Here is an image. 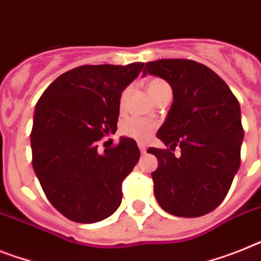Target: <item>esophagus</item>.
I'll return each mask as SVG.
<instances>
[{
	"instance_id": "obj_1",
	"label": "esophagus",
	"mask_w": 261,
	"mask_h": 261,
	"mask_svg": "<svg viewBox=\"0 0 261 261\" xmlns=\"http://www.w3.org/2000/svg\"><path fill=\"white\" fill-rule=\"evenodd\" d=\"M139 149H140V152H141V153H145V152H146V145H145V144L139 143Z\"/></svg>"
}]
</instances>
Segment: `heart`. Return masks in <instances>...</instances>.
Instances as JSON below:
<instances>
[{
	"instance_id": "1",
	"label": "heart",
	"mask_w": 261,
	"mask_h": 261,
	"mask_svg": "<svg viewBox=\"0 0 261 261\" xmlns=\"http://www.w3.org/2000/svg\"><path fill=\"white\" fill-rule=\"evenodd\" d=\"M165 90H171V87L168 85L167 81L161 79H150L148 80L146 83V92L150 96L152 100H156L157 97L160 96L161 93H164ZM129 96V89L122 90L121 96H120V109H124L126 105V100H128ZM154 125L152 121H146L143 118L137 117H130L126 118L121 122L120 125V133L122 136H126V137H130V139H135L137 141H145L150 137V135L153 133Z\"/></svg>"
}]
</instances>
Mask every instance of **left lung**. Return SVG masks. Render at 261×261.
<instances>
[{"label": "left lung", "instance_id": "8db88e82", "mask_svg": "<svg viewBox=\"0 0 261 261\" xmlns=\"http://www.w3.org/2000/svg\"><path fill=\"white\" fill-rule=\"evenodd\" d=\"M164 79L173 102L157 137L168 149L149 148L157 203L178 217L212 212L227 196L240 167L244 129L238 98L208 66L184 58L146 62L143 74ZM182 149L180 158L173 150Z\"/></svg>", "mask_w": 261, "mask_h": 261}]
</instances>
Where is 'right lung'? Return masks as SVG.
Here are the masks:
<instances>
[{
    "mask_svg": "<svg viewBox=\"0 0 261 261\" xmlns=\"http://www.w3.org/2000/svg\"><path fill=\"white\" fill-rule=\"evenodd\" d=\"M143 68L144 62L77 66L57 77L36 105L32 164L51 205L69 220L97 223L121 204L139 146L121 137L98 152L97 143L116 132L120 96Z\"/></svg>",
    "mask_w": 261,
    "mask_h": 261,
    "instance_id": "add662e5",
    "label": "right lung"
}]
</instances>
